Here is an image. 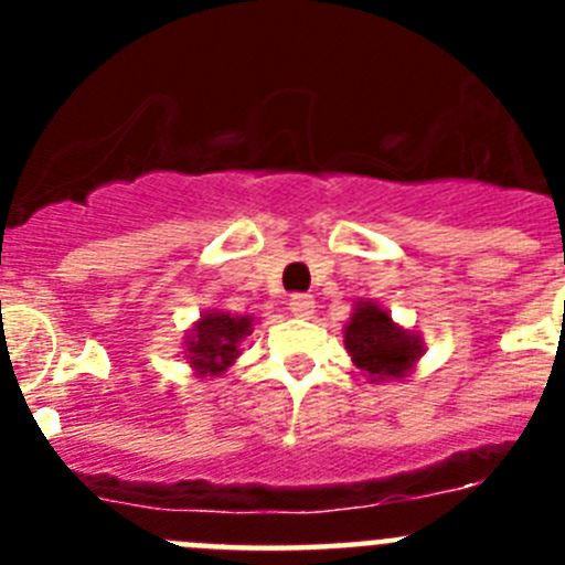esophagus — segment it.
I'll use <instances>...</instances> for the list:
<instances>
[{
	"label": "esophagus",
	"instance_id": "1",
	"mask_svg": "<svg viewBox=\"0 0 565 565\" xmlns=\"http://www.w3.org/2000/svg\"><path fill=\"white\" fill-rule=\"evenodd\" d=\"M313 297L311 294H291V299H288V308H291L294 317H311L313 313Z\"/></svg>",
	"mask_w": 565,
	"mask_h": 565
}]
</instances>
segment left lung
<instances>
[{
    "instance_id": "8db88e82",
    "label": "left lung",
    "mask_w": 565,
    "mask_h": 565,
    "mask_svg": "<svg viewBox=\"0 0 565 565\" xmlns=\"http://www.w3.org/2000/svg\"><path fill=\"white\" fill-rule=\"evenodd\" d=\"M344 348L371 382H384L407 376L422 356L424 344L416 333L398 328L382 306L359 302L351 322L344 326Z\"/></svg>"
}]
</instances>
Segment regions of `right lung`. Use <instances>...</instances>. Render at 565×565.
<instances>
[{"label": "right lung", "instance_id": "1", "mask_svg": "<svg viewBox=\"0 0 565 565\" xmlns=\"http://www.w3.org/2000/svg\"><path fill=\"white\" fill-rule=\"evenodd\" d=\"M254 317L206 311L186 337V359L201 376H223L239 353V342L252 333Z\"/></svg>", "mask_w": 565, "mask_h": 565}]
</instances>
